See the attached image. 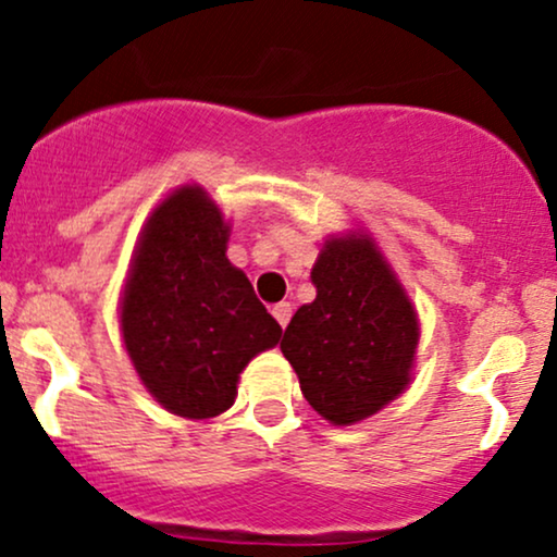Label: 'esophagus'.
<instances>
[{"label":"esophagus","mask_w":557,"mask_h":557,"mask_svg":"<svg viewBox=\"0 0 557 557\" xmlns=\"http://www.w3.org/2000/svg\"><path fill=\"white\" fill-rule=\"evenodd\" d=\"M292 312H294V307L289 305V301H278V305L273 307V318L278 320V325H281V327H286V325H289V320H292Z\"/></svg>","instance_id":"34e87169"}]
</instances>
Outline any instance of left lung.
I'll return each instance as SVG.
<instances>
[{
	"instance_id": "obj_1",
	"label": "left lung",
	"mask_w": 557,
	"mask_h": 557,
	"mask_svg": "<svg viewBox=\"0 0 557 557\" xmlns=\"http://www.w3.org/2000/svg\"><path fill=\"white\" fill-rule=\"evenodd\" d=\"M318 297L301 305L281 351L301 395L335 425L374 416L408 387L418 318L372 237H331L312 268Z\"/></svg>"
}]
</instances>
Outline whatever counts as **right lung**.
Here are the masks:
<instances>
[{
    "label": "right lung",
    "mask_w": 557,
    "mask_h": 557,
    "mask_svg": "<svg viewBox=\"0 0 557 557\" xmlns=\"http://www.w3.org/2000/svg\"><path fill=\"white\" fill-rule=\"evenodd\" d=\"M226 239L219 206L183 185L144 224L121 299L123 343L144 387L194 421L224 413L247 361L281 338L250 281L226 260Z\"/></svg>",
    "instance_id": "add662e5"
}]
</instances>
